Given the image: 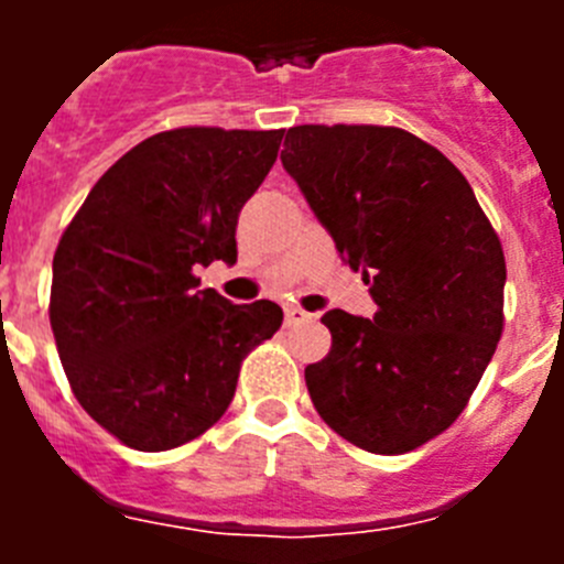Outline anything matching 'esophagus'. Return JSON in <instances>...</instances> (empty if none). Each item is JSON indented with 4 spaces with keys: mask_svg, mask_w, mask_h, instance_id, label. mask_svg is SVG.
<instances>
[{
    "mask_svg": "<svg viewBox=\"0 0 564 564\" xmlns=\"http://www.w3.org/2000/svg\"><path fill=\"white\" fill-rule=\"evenodd\" d=\"M307 318H311V313L302 311V307H296V305H288L285 307V325L288 327H291V325H302V322H307Z\"/></svg>",
    "mask_w": 564,
    "mask_h": 564,
    "instance_id": "esophagus-1",
    "label": "esophagus"
}]
</instances>
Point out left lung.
I'll return each instance as SVG.
<instances>
[{
    "label": "left lung",
    "instance_id": "1",
    "mask_svg": "<svg viewBox=\"0 0 564 564\" xmlns=\"http://www.w3.org/2000/svg\"><path fill=\"white\" fill-rule=\"evenodd\" d=\"M282 166L378 305L327 311L333 347L307 364L322 421L403 455L466 410L502 336L506 257L460 169L398 127H291Z\"/></svg>",
    "mask_w": 564,
    "mask_h": 564
}]
</instances>
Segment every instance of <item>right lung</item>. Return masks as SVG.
<instances>
[{
  "label": "right lung",
  "mask_w": 564,
  "mask_h": 564,
  "mask_svg": "<svg viewBox=\"0 0 564 564\" xmlns=\"http://www.w3.org/2000/svg\"><path fill=\"white\" fill-rule=\"evenodd\" d=\"M285 129L181 127L104 172L53 257L50 327L73 395L109 435L166 452L220 421L242 358L282 307L197 291V268L237 262V220Z\"/></svg>",
  "instance_id": "add662e5"
}]
</instances>
